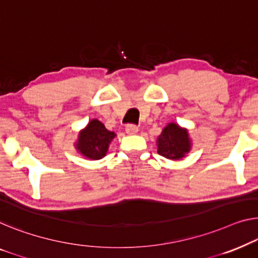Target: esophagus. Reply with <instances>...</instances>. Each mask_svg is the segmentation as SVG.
<instances>
[{
  "mask_svg": "<svg viewBox=\"0 0 258 258\" xmlns=\"http://www.w3.org/2000/svg\"><path fill=\"white\" fill-rule=\"evenodd\" d=\"M125 131L127 134H136L138 132V126L133 125V124H128V125H126Z\"/></svg>",
  "mask_w": 258,
  "mask_h": 258,
  "instance_id": "obj_1",
  "label": "esophagus"
}]
</instances>
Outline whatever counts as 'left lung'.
Returning <instances> with one entry per match:
<instances>
[{
  "label": "left lung",
  "instance_id": "obj_1",
  "mask_svg": "<svg viewBox=\"0 0 258 258\" xmlns=\"http://www.w3.org/2000/svg\"><path fill=\"white\" fill-rule=\"evenodd\" d=\"M157 153L169 160H180L190 152L191 140L186 128L170 122L157 138Z\"/></svg>",
  "mask_w": 258,
  "mask_h": 258
}]
</instances>
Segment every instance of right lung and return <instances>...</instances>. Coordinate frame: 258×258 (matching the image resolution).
<instances>
[{
    "label": "right lung",
    "instance_id": "right-lung-1",
    "mask_svg": "<svg viewBox=\"0 0 258 258\" xmlns=\"http://www.w3.org/2000/svg\"><path fill=\"white\" fill-rule=\"evenodd\" d=\"M114 137V132L106 130L103 122L92 119L80 132L75 147L87 159L101 160L106 155L110 142Z\"/></svg>",
    "mask_w": 258,
    "mask_h": 258
}]
</instances>
